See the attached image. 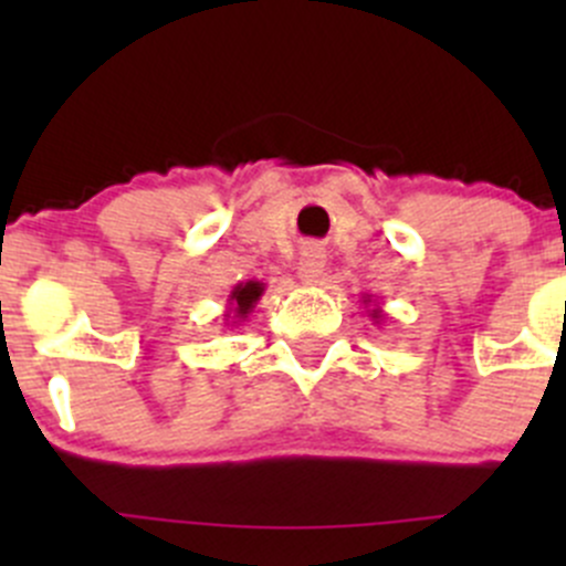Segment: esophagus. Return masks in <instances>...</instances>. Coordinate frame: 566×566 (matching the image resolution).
Returning <instances> with one entry per match:
<instances>
[{
    "instance_id": "esophagus-1",
    "label": "esophagus",
    "mask_w": 566,
    "mask_h": 566,
    "mask_svg": "<svg viewBox=\"0 0 566 566\" xmlns=\"http://www.w3.org/2000/svg\"><path fill=\"white\" fill-rule=\"evenodd\" d=\"M325 271V251L317 247V243H310V247L301 249L298 256V279L304 284H317L323 279Z\"/></svg>"
}]
</instances>
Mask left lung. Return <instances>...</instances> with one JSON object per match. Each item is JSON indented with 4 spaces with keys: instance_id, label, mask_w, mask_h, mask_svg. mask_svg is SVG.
I'll list each match as a JSON object with an SVG mask.
<instances>
[{
    "instance_id": "obj_1",
    "label": "left lung",
    "mask_w": 566,
    "mask_h": 566,
    "mask_svg": "<svg viewBox=\"0 0 566 566\" xmlns=\"http://www.w3.org/2000/svg\"><path fill=\"white\" fill-rule=\"evenodd\" d=\"M369 301H373V298H369V295H364V306H367ZM369 317H373L375 323H380V319H384V312H380V306H375V310H369Z\"/></svg>"
}]
</instances>
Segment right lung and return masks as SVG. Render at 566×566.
<instances>
[{
    "label": "right lung",
    "mask_w": 566,
    "mask_h": 566,
    "mask_svg": "<svg viewBox=\"0 0 566 566\" xmlns=\"http://www.w3.org/2000/svg\"><path fill=\"white\" fill-rule=\"evenodd\" d=\"M265 293V284L256 282V279H249V282H241L232 287L230 293V304H227V315L224 319H232V323H241V319L249 317V312L254 310L256 301H260V295ZM230 325V323H227Z\"/></svg>",
    "instance_id": "1"
}]
</instances>
